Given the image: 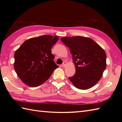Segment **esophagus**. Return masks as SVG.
Listing matches in <instances>:
<instances>
[{
  "mask_svg": "<svg viewBox=\"0 0 122 122\" xmlns=\"http://www.w3.org/2000/svg\"><path fill=\"white\" fill-rule=\"evenodd\" d=\"M66 64H67L66 62V61H64L63 62L62 65V66L63 67H66Z\"/></svg>",
  "mask_w": 122,
  "mask_h": 122,
  "instance_id": "esophagus-1",
  "label": "esophagus"
}]
</instances>
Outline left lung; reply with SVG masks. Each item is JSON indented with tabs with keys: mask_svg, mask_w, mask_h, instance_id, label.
<instances>
[{
	"mask_svg": "<svg viewBox=\"0 0 122 122\" xmlns=\"http://www.w3.org/2000/svg\"><path fill=\"white\" fill-rule=\"evenodd\" d=\"M61 40L69 48L76 73L70 80L79 89L87 90L99 81L107 67V54L92 39L82 36L64 37Z\"/></svg>",
	"mask_w": 122,
	"mask_h": 122,
	"instance_id": "8db88e82",
	"label": "left lung"
}]
</instances>
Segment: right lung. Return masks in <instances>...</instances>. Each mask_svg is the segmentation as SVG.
<instances>
[{"label":"right lung","mask_w":122,"mask_h":122,"mask_svg":"<svg viewBox=\"0 0 122 122\" xmlns=\"http://www.w3.org/2000/svg\"><path fill=\"white\" fill-rule=\"evenodd\" d=\"M58 40V36L51 35L30 38L15 51V70L25 84L31 87L39 86L58 68L51 53V48Z\"/></svg>","instance_id":"add662e5"}]
</instances>
